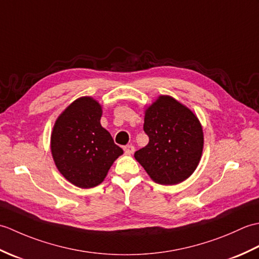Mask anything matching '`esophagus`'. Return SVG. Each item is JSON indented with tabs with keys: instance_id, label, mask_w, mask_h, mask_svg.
<instances>
[{
	"instance_id": "obj_1",
	"label": "esophagus",
	"mask_w": 259,
	"mask_h": 259,
	"mask_svg": "<svg viewBox=\"0 0 259 259\" xmlns=\"http://www.w3.org/2000/svg\"><path fill=\"white\" fill-rule=\"evenodd\" d=\"M123 150H124V152L126 153V155H133V153L135 152V147L131 146V145L125 146V147L123 148Z\"/></svg>"
}]
</instances>
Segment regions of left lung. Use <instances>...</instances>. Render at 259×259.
Wrapping results in <instances>:
<instances>
[{
  "instance_id": "obj_1",
  "label": "left lung",
  "mask_w": 259,
  "mask_h": 259,
  "mask_svg": "<svg viewBox=\"0 0 259 259\" xmlns=\"http://www.w3.org/2000/svg\"><path fill=\"white\" fill-rule=\"evenodd\" d=\"M149 142L135 158L160 185H177L189 178L202 155L203 131L191 110L170 96H159L145 110Z\"/></svg>"
}]
</instances>
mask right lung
Here are the masks:
<instances>
[{
	"instance_id": "1",
	"label": "right lung",
	"mask_w": 259,
	"mask_h": 259,
	"mask_svg": "<svg viewBox=\"0 0 259 259\" xmlns=\"http://www.w3.org/2000/svg\"><path fill=\"white\" fill-rule=\"evenodd\" d=\"M102 107L92 97H81L65 108L54 122L51 153L69 183L92 188L107 177L123 150L100 123Z\"/></svg>"
}]
</instances>
